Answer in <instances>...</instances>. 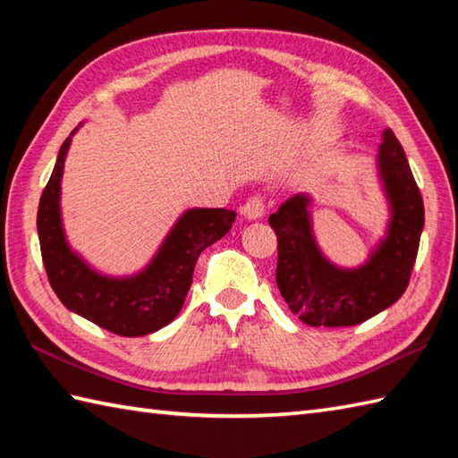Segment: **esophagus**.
I'll return each mask as SVG.
<instances>
[{
	"label": "esophagus",
	"mask_w": 458,
	"mask_h": 458,
	"mask_svg": "<svg viewBox=\"0 0 458 458\" xmlns=\"http://www.w3.org/2000/svg\"><path fill=\"white\" fill-rule=\"evenodd\" d=\"M242 214H244L248 220L261 218L266 214V200L258 197V194H254V197H250L244 207H242Z\"/></svg>",
	"instance_id": "34e87169"
}]
</instances>
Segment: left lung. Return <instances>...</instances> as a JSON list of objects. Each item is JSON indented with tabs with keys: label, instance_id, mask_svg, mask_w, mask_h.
Instances as JSON below:
<instances>
[{
	"label": "left lung",
	"instance_id": "8db88e82",
	"mask_svg": "<svg viewBox=\"0 0 458 458\" xmlns=\"http://www.w3.org/2000/svg\"><path fill=\"white\" fill-rule=\"evenodd\" d=\"M379 174L392 204L387 236L364 266L340 269L320 254L310 232L309 199L285 200L269 216L277 236L276 281L291 313L309 327H352L400 299L415 266L425 208L402 143L392 130L379 145Z\"/></svg>",
	"mask_w": 458,
	"mask_h": 458
}]
</instances>
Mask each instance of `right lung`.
Instances as JSON below:
<instances>
[{
  "label": "right lung",
  "mask_w": 458,
  "mask_h": 458,
  "mask_svg": "<svg viewBox=\"0 0 458 458\" xmlns=\"http://www.w3.org/2000/svg\"><path fill=\"white\" fill-rule=\"evenodd\" d=\"M68 145L71 138L61 145L37 210V232L48 284L66 309L114 335H151L179 315L200 251L226 236L236 212L226 208L184 212L159 254L141 274L125 279L100 276L72 254L64 240L58 200Z\"/></svg>",
  "instance_id": "right-lung-1"
}]
</instances>
